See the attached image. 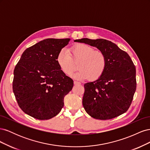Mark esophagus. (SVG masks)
Masks as SVG:
<instances>
[{"label":"esophagus","instance_id":"obj_1","mask_svg":"<svg viewBox=\"0 0 150 150\" xmlns=\"http://www.w3.org/2000/svg\"><path fill=\"white\" fill-rule=\"evenodd\" d=\"M74 84L75 85H79V84H81V83L80 82H79V81H74Z\"/></svg>","mask_w":150,"mask_h":150}]
</instances>
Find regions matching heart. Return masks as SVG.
I'll list each match as a JSON object with an SVG mask.
<instances>
[{"label":"heart","instance_id":"1","mask_svg":"<svg viewBox=\"0 0 150 150\" xmlns=\"http://www.w3.org/2000/svg\"><path fill=\"white\" fill-rule=\"evenodd\" d=\"M71 54L66 50L58 53L56 61L61 70L66 75H71L78 65V72L72 75L77 80H86L90 78L98 79L103 75L106 67L105 54L85 44H78L72 47Z\"/></svg>","mask_w":150,"mask_h":150}]
</instances>
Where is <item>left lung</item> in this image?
I'll list each match as a JSON object with an SVG mask.
<instances>
[{
	"label": "left lung",
	"mask_w": 150,
	"mask_h": 150,
	"mask_svg": "<svg viewBox=\"0 0 150 150\" xmlns=\"http://www.w3.org/2000/svg\"><path fill=\"white\" fill-rule=\"evenodd\" d=\"M96 47L105 54L106 67L97 80L84 84L83 105L97 120H110L127 111L137 88L136 67L128 53L103 39H76Z\"/></svg>",
	"instance_id": "obj_1"
}]
</instances>
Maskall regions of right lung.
I'll use <instances>...</instances> for the list:
<instances>
[{"label": "right lung", "instance_id": "obj_1", "mask_svg": "<svg viewBox=\"0 0 150 150\" xmlns=\"http://www.w3.org/2000/svg\"><path fill=\"white\" fill-rule=\"evenodd\" d=\"M71 39H46L26 49L13 71V92L27 115L40 120L60 112L64 98L73 87L56 61L58 53Z\"/></svg>", "mask_w": 150, "mask_h": 150}]
</instances>
